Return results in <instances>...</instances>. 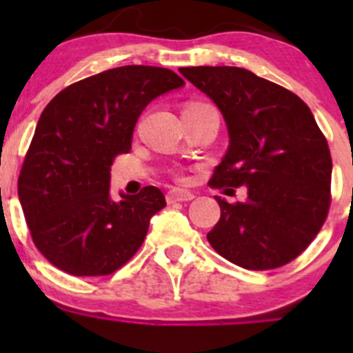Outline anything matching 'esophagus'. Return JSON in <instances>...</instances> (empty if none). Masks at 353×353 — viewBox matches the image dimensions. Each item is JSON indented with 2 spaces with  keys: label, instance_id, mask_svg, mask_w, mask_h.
Returning <instances> with one entry per match:
<instances>
[{
  "label": "esophagus",
  "instance_id": "34e87169",
  "mask_svg": "<svg viewBox=\"0 0 353 353\" xmlns=\"http://www.w3.org/2000/svg\"><path fill=\"white\" fill-rule=\"evenodd\" d=\"M194 198V194L191 191H183V190H170L167 193V203H176V201H191Z\"/></svg>",
  "mask_w": 353,
  "mask_h": 353
}]
</instances>
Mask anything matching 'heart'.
Masks as SVG:
<instances>
[{
  "label": "heart",
  "instance_id": "1",
  "mask_svg": "<svg viewBox=\"0 0 353 353\" xmlns=\"http://www.w3.org/2000/svg\"><path fill=\"white\" fill-rule=\"evenodd\" d=\"M194 105H201V104H198V102H191V104H188L186 108H194Z\"/></svg>",
  "mask_w": 353,
  "mask_h": 353
}]
</instances>
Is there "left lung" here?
Instances as JSON below:
<instances>
[{"label": "left lung", "mask_w": 353, "mask_h": 353, "mask_svg": "<svg viewBox=\"0 0 353 353\" xmlns=\"http://www.w3.org/2000/svg\"><path fill=\"white\" fill-rule=\"evenodd\" d=\"M223 114L230 145L210 186H248L244 203L220 205L206 239L245 270L294 261L321 230L331 205L328 141L301 97L237 66L179 68Z\"/></svg>", "instance_id": "8db88e82"}]
</instances>
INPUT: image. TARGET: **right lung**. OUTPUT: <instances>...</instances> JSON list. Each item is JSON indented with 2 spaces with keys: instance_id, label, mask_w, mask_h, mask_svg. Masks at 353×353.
<instances>
[{
  "instance_id": "1",
  "label": "right lung",
  "mask_w": 353,
  "mask_h": 353,
  "mask_svg": "<svg viewBox=\"0 0 353 353\" xmlns=\"http://www.w3.org/2000/svg\"><path fill=\"white\" fill-rule=\"evenodd\" d=\"M183 85L167 68H112L71 83L42 110L20 170L19 198L35 248L56 268L104 276L137 254L165 196L147 186L112 201L110 165L131 150L141 110Z\"/></svg>"
}]
</instances>
